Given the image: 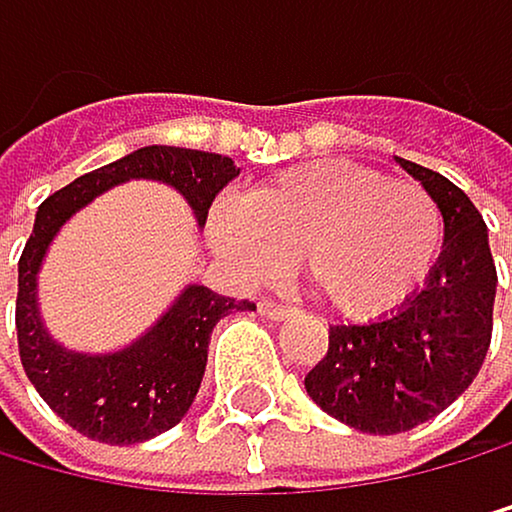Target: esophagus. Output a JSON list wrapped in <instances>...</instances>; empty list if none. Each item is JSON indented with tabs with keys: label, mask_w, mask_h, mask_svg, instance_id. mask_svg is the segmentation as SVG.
Instances as JSON below:
<instances>
[{
	"label": "esophagus",
	"mask_w": 512,
	"mask_h": 512,
	"mask_svg": "<svg viewBox=\"0 0 512 512\" xmlns=\"http://www.w3.org/2000/svg\"><path fill=\"white\" fill-rule=\"evenodd\" d=\"M259 314L262 317H272V320H282V317H291L295 314V307H288L282 301H272V298H262L259 301Z\"/></svg>",
	"instance_id": "34e87169"
}]
</instances>
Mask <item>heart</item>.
I'll return each mask as SVG.
<instances>
[{
    "label": "heart",
    "mask_w": 512,
    "mask_h": 512,
    "mask_svg": "<svg viewBox=\"0 0 512 512\" xmlns=\"http://www.w3.org/2000/svg\"><path fill=\"white\" fill-rule=\"evenodd\" d=\"M211 237L250 275H275L298 256L307 288L336 314L378 317L433 275L446 214L417 179L311 163L250 189L214 217Z\"/></svg>",
    "instance_id": "b5f03b06"
}]
</instances>
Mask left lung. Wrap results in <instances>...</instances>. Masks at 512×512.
<instances>
[{
  "instance_id": "left-lung-1",
  "label": "left lung",
  "mask_w": 512,
  "mask_h": 512,
  "mask_svg": "<svg viewBox=\"0 0 512 512\" xmlns=\"http://www.w3.org/2000/svg\"><path fill=\"white\" fill-rule=\"evenodd\" d=\"M446 214V246L426 285L372 323H336L304 388L340 423L394 436L433 420L481 372L494 330L497 266L487 224L446 176L397 160Z\"/></svg>"
}]
</instances>
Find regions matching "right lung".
I'll list each match as a JSON object with an SVG mask.
<instances>
[{"instance_id": "1", "label": "right lung", "mask_w": 512, "mask_h": 512, "mask_svg": "<svg viewBox=\"0 0 512 512\" xmlns=\"http://www.w3.org/2000/svg\"><path fill=\"white\" fill-rule=\"evenodd\" d=\"M237 176L240 169L234 160L221 153L140 147L41 201L34 230L18 259V356L37 394L76 433L108 446H134L176 426L201 388L214 323L234 311H253L256 304L224 298L205 285H189L172 311L134 346L111 356L66 352L44 333L34 301L37 269L60 224L124 179H160L172 185L189 198L198 224H205L214 195Z\"/></svg>"}]
</instances>
